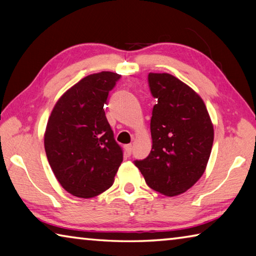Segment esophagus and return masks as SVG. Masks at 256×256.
<instances>
[{"mask_svg":"<svg viewBox=\"0 0 256 256\" xmlns=\"http://www.w3.org/2000/svg\"><path fill=\"white\" fill-rule=\"evenodd\" d=\"M132 146L131 144H128V146H125V152H126V154L128 156H131V154H132Z\"/></svg>","mask_w":256,"mask_h":256,"instance_id":"esophagus-1","label":"esophagus"}]
</instances>
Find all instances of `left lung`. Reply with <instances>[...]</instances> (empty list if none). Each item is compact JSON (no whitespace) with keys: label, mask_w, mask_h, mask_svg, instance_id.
<instances>
[{"label":"left lung","mask_w":256,"mask_h":256,"mask_svg":"<svg viewBox=\"0 0 256 256\" xmlns=\"http://www.w3.org/2000/svg\"><path fill=\"white\" fill-rule=\"evenodd\" d=\"M148 84L157 99L150 122L152 149L134 164L149 188L167 196H178L206 170L214 125L201 97L174 76L149 73Z\"/></svg>","instance_id":"left-lung-1"}]
</instances>
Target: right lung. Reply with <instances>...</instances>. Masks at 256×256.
<instances>
[{"mask_svg": "<svg viewBox=\"0 0 256 256\" xmlns=\"http://www.w3.org/2000/svg\"><path fill=\"white\" fill-rule=\"evenodd\" d=\"M120 76L104 71L84 78L58 99L47 122L45 151L62 188L89 198L105 192L123 162L104 105Z\"/></svg>", "mask_w": 256, "mask_h": 256, "instance_id": "add662e5", "label": "right lung"}]
</instances>
